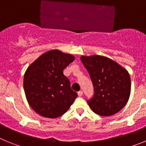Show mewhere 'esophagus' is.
I'll list each match as a JSON object with an SVG mask.
<instances>
[{
  "label": "esophagus",
  "instance_id": "1",
  "mask_svg": "<svg viewBox=\"0 0 146 146\" xmlns=\"http://www.w3.org/2000/svg\"><path fill=\"white\" fill-rule=\"evenodd\" d=\"M77 94H78V96H82V91H79V92L77 93Z\"/></svg>",
  "mask_w": 146,
  "mask_h": 146
}]
</instances>
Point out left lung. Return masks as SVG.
I'll use <instances>...</instances> for the list:
<instances>
[{
  "label": "left lung",
  "mask_w": 146,
  "mask_h": 146,
  "mask_svg": "<svg viewBox=\"0 0 146 146\" xmlns=\"http://www.w3.org/2000/svg\"><path fill=\"white\" fill-rule=\"evenodd\" d=\"M94 88L93 98L87 101L96 114L110 116L119 112L129 99L131 80L128 71L117 62L102 55H82Z\"/></svg>",
  "instance_id": "8db88e82"
}]
</instances>
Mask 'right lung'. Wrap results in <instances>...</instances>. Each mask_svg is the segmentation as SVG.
Returning <instances> with one entry per match:
<instances>
[{"mask_svg":"<svg viewBox=\"0 0 146 146\" xmlns=\"http://www.w3.org/2000/svg\"><path fill=\"white\" fill-rule=\"evenodd\" d=\"M74 60L72 54L51 50L28 67L23 79L24 91L29 105L38 115L58 118L73 104L77 94L63 71Z\"/></svg>","mask_w":146,"mask_h":146,"instance_id":"obj_1","label":"right lung"}]
</instances>
